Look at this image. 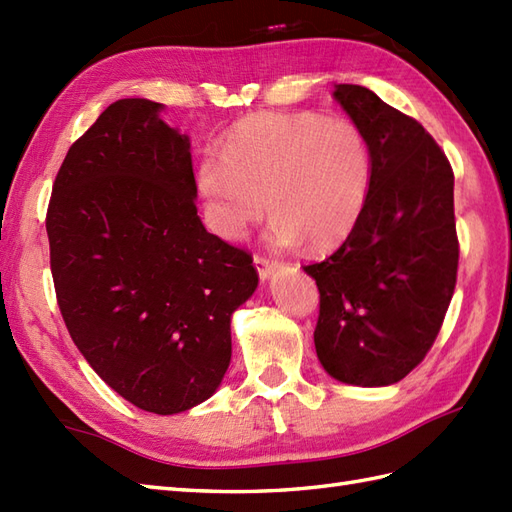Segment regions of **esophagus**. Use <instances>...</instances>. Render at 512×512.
<instances>
[{
  "label": "esophagus",
  "mask_w": 512,
  "mask_h": 512,
  "mask_svg": "<svg viewBox=\"0 0 512 512\" xmlns=\"http://www.w3.org/2000/svg\"><path fill=\"white\" fill-rule=\"evenodd\" d=\"M253 262H255V268H257V273H259V277L262 279H268L270 275H273V270H275V262L273 259H268V257H264V255H255L253 257Z\"/></svg>",
  "instance_id": "obj_1"
}]
</instances>
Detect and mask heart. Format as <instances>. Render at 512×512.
Wrapping results in <instances>:
<instances>
[{
    "instance_id": "heart-1",
    "label": "heart",
    "mask_w": 512,
    "mask_h": 512,
    "mask_svg": "<svg viewBox=\"0 0 512 512\" xmlns=\"http://www.w3.org/2000/svg\"><path fill=\"white\" fill-rule=\"evenodd\" d=\"M198 182L222 237H244L268 204L270 242L321 250L343 242L361 217L372 154L343 118L259 114L235 127L224 156L202 160Z\"/></svg>"
}]
</instances>
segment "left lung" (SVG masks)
<instances>
[{
    "mask_svg": "<svg viewBox=\"0 0 512 512\" xmlns=\"http://www.w3.org/2000/svg\"><path fill=\"white\" fill-rule=\"evenodd\" d=\"M334 99L367 140L372 182L339 250L303 266L319 288L314 347L341 383L394 385L431 350L455 290L453 169L416 118L372 90L341 83Z\"/></svg>",
    "mask_w": 512,
    "mask_h": 512,
    "instance_id": "1",
    "label": "left lung"
}]
</instances>
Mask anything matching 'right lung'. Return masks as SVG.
<instances>
[{
    "label": "right lung",
    "mask_w": 512,
    "mask_h": 512,
    "mask_svg": "<svg viewBox=\"0 0 512 512\" xmlns=\"http://www.w3.org/2000/svg\"><path fill=\"white\" fill-rule=\"evenodd\" d=\"M121 99L68 149L46 215L57 303L116 394L160 416L215 394L231 314L253 295L246 250L204 228L189 136Z\"/></svg>",
    "instance_id": "1"
}]
</instances>
